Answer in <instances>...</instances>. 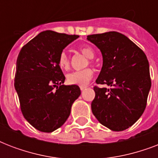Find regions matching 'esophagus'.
Returning a JSON list of instances; mask_svg holds the SVG:
<instances>
[{
	"label": "esophagus",
	"mask_w": 158,
	"mask_h": 158,
	"mask_svg": "<svg viewBox=\"0 0 158 158\" xmlns=\"http://www.w3.org/2000/svg\"><path fill=\"white\" fill-rule=\"evenodd\" d=\"M79 88H80V89H81L82 91H83V90H84L85 89H87V88H88V86H85V85H81V86L79 87Z\"/></svg>",
	"instance_id": "34e87169"
}]
</instances>
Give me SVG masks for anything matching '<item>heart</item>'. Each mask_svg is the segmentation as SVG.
I'll return each instance as SVG.
<instances>
[{"label": "heart", "mask_w": 158, "mask_h": 158, "mask_svg": "<svg viewBox=\"0 0 158 158\" xmlns=\"http://www.w3.org/2000/svg\"><path fill=\"white\" fill-rule=\"evenodd\" d=\"M79 51L83 55H84L87 58L93 59L95 56L94 51L89 46H82L79 48ZM58 64L60 68L63 70L69 69L70 62L69 58L66 53L63 52L60 54L58 58ZM94 75V71L89 68L73 71L66 75V81L69 84H76V85H85L89 83Z\"/></svg>", "instance_id": "heart-1"}]
</instances>
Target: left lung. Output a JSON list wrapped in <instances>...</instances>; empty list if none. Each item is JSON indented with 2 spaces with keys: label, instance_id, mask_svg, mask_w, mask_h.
<instances>
[{
  "label": "left lung",
  "instance_id": "obj_1",
  "mask_svg": "<svg viewBox=\"0 0 158 158\" xmlns=\"http://www.w3.org/2000/svg\"><path fill=\"white\" fill-rule=\"evenodd\" d=\"M87 39L102 55V67L96 83L110 87H94L92 111L108 129L126 130L139 119L146 107L151 89L147 56L136 44L118 32L89 35Z\"/></svg>",
  "mask_w": 158,
  "mask_h": 158
}]
</instances>
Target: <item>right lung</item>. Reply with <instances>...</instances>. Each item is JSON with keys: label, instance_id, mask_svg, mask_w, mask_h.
Returning <instances> with one entry per match:
<instances>
[{"label": "right lung", "instance_id": "obj_1", "mask_svg": "<svg viewBox=\"0 0 158 158\" xmlns=\"http://www.w3.org/2000/svg\"><path fill=\"white\" fill-rule=\"evenodd\" d=\"M79 37L43 31L19 53L15 89L23 116L39 131L51 133L60 127L81 94L78 85H64L58 64L60 54Z\"/></svg>", "mask_w": 158, "mask_h": 158}]
</instances>
